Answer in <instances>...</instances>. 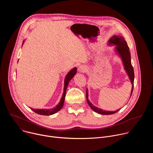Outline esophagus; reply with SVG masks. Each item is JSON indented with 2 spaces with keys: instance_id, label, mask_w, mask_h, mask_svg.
Here are the masks:
<instances>
[{
  "instance_id": "esophagus-1",
  "label": "esophagus",
  "mask_w": 153,
  "mask_h": 153,
  "mask_svg": "<svg viewBox=\"0 0 153 153\" xmlns=\"http://www.w3.org/2000/svg\"><path fill=\"white\" fill-rule=\"evenodd\" d=\"M86 70V68L85 66H83V65H81V66H80L78 68V71L80 73H84L85 72Z\"/></svg>"
}]
</instances>
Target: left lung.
<instances>
[{"mask_svg":"<svg viewBox=\"0 0 153 153\" xmlns=\"http://www.w3.org/2000/svg\"><path fill=\"white\" fill-rule=\"evenodd\" d=\"M108 45H111V46H113V45L115 46L114 50L116 53L117 54V55L119 56V57L122 59L123 67H124V69L128 76V77L131 81V83L132 84V88H131V95H130V97H131L132 95L133 88H134V73L133 67L131 65V54L129 53V47L127 45L126 42L124 38L122 36L114 35L110 39V40H108ZM86 97L87 102H88V104L90 105L91 108L93 111H94L95 112L99 114H103V115H110V114H114L120 110V109H119L117 110L111 111L103 110L101 108L96 107L90 102L88 99V92L87 89L86 91Z\"/></svg>","mask_w":153,"mask_h":153,"instance_id":"obj_1","label":"left lung"}]
</instances>
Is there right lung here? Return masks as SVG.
Masks as SVG:
<instances>
[{"instance_id": "obj_1", "label": "right lung", "mask_w": 153, "mask_h": 153, "mask_svg": "<svg viewBox=\"0 0 153 153\" xmlns=\"http://www.w3.org/2000/svg\"><path fill=\"white\" fill-rule=\"evenodd\" d=\"M24 41L23 42L22 44H24ZM77 73V68H73L72 70H71L68 74H67L66 77L65 78L64 80V88H63V93L62 96V98L60 100V102L54 108H51V109H34L31 108V110L35 112L36 113L40 115H43V116H50L52 114H54L56 113L57 111L60 110L62 108L63 104H64V101H65V94H66L67 92V86L69 84L70 81L71 80V79L76 75Z\"/></svg>"}]
</instances>
